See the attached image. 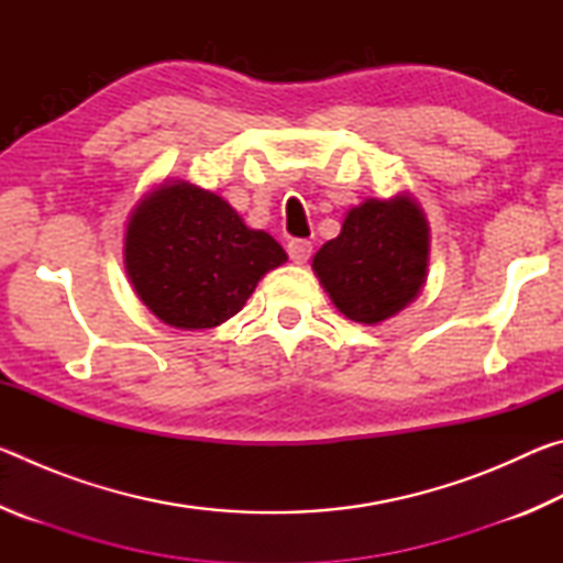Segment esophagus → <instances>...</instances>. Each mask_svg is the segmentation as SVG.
Returning a JSON list of instances; mask_svg holds the SVG:
<instances>
[{"label": "esophagus", "instance_id": "esophagus-1", "mask_svg": "<svg viewBox=\"0 0 563 563\" xmlns=\"http://www.w3.org/2000/svg\"><path fill=\"white\" fill-rule=\"evenodd\" d=\"M288 255H290V261L292 263H298V265H302V263H308V258L312 255V243L310 241H290L288 243Z\"/></svg>", "mask_w": 563, "mask_h": 563}]
</instances>
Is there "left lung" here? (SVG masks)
<instances>
[{
    "label": "left lung",
    "instance_id": "8db88e82",
    "mask_svg": "<svg viewBox=\"0 0 563 563\" xmlns=\"http://www.w3.org/2000/svg\"><path fill=\"white\" fill-rule=\"evenodd\" d=\"M430 225L409 194L367 198L320 247L312 271L342 316L377 325L412 302L427 280Z\"/></svg>",
    "mask_w": 563,
    "mask_h": 563
}]
</instances>
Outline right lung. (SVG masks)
Instances as JSON below:
<instances>
[{
    "instance_id": "add662e5",
    "label": "right lung",
    "mask_w": 563,
    "mask_h": 563,
    "mask_svg": "<svg viewBox=\"0 0 563 563\" xmlns=\"http://www.w3.org/2000/svg\"><path fill=\"white\" fill-rule=\"evenodd\" d=\"M288 255L243 223L221 196L166 180L133 208L123 238L133 290L170 328L206 330L241 312L265 273Z\"/></svg>"
}]
</instances>
